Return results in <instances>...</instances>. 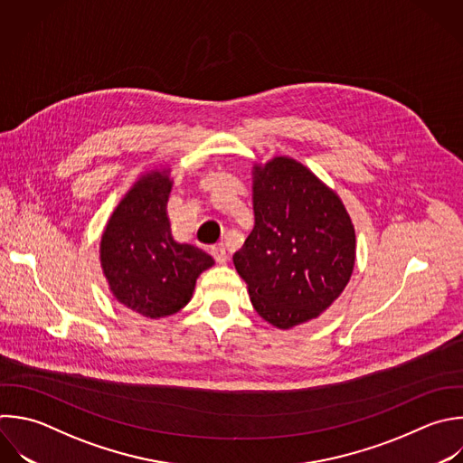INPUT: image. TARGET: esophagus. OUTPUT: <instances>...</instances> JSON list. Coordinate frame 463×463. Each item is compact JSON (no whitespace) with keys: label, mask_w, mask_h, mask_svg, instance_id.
I'll list each match as a JSON object with an SVG mask.
<instances>
[{"label":"esophagus","mask_w":463,"mask_h":463,"mask_svg":"<svg viewBox=\"0 0 463 463\" xmlns=\"http://www.w3.org/2000/svg\"><path fill=\"white\" fill-rule=\"evenodd\" d=\"M212 255L213 259L219 262V264H226L228 262V253H226V248L222 244H217L212 248Z\"/></svg>","instance_id":"obj_1"}]
</instances>
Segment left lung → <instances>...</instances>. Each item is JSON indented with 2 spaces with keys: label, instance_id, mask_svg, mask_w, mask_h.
<instances>
[{
  "label": "left lung",
  "instance_id": "obj_1",
  "mask_svg": "<svg viewBox=\"0 0 463 463\" xmlns=\"http://www.w3.org/2000/svg\"><path fill=\"white\" fill-rule=\"evenodd\" d=\"M255 226L233 255L255 311L289 329L317 318L347 286L354 228L340 197L291 157L253 166Z\"/></svg>",
  "mask_w": 463,
  "mask_h": 463
}]
</instances>
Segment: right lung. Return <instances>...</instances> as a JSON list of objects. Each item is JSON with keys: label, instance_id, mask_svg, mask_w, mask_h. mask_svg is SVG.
Listing matches in <instances>:
<instances>
[{"label": "right lung", "instance_id": "right-lung-1", "mask_svg": "<svg viewBox=\"0 0 463 463\" xmlns=\"http://www.w3.org/2000/svg\"><path fill=\"white\" fill-rule=\"evenodd\" d=\"M170 192L168 170L141 175L114 210L101 237L99 259L112 295L148 318L183 309L197 277L215 264L201 248L174 241L166 213Z\"/></svg>", "mask_w": 463, "mask_h": 463}]
</instances>
